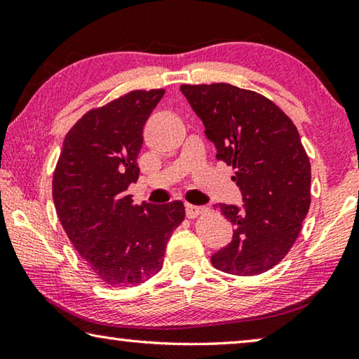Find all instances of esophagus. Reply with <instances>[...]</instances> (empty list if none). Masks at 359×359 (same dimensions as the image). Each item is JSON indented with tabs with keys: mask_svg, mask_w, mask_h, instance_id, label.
I'll return each mask as SVG.
<instances>
[{
	"mask_svg": "<svg viewBox=\"0 0 359 359\" xmlns=\"http://www.w3.org/2000/svg\"><path fill=\"white\" fill-rule=\"evenodd\" d=\"M185 212H187V217L188 218H196L199 215H203L205 209L204 208H199V205H193V204H187L185 205Z\"/></svg>",
	"mask_w": 359,
	"mask_h": 359,
	"instance_id": "obj_1",
	"label": "esophagus"
}]
</instances>
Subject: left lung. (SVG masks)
I'll use <instances>...</instances> for the list:
<instances>
[{"mask_svg":"<svg viewBox=\"0 0 359 359\" xmlns=\"http://www.w3.org/2000/svg\"><path fill=\"white\" fill-rule=\"evenodd\" d=\"M182 93L215 144L217 160L234 168L244 205L217 204L233 241L212 266L258 276L287 257L311 208V161L291 118L266 96L231 83L182 85Z\"/></svg>","mask_w":359,"mask_h":359,"instance_id":"left-lung-1","label":"left lung"}]
</instances>
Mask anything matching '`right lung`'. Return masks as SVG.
I'll return each instance as SVG.
<instances>
[{
	"instance_id": "1",
	"label": "right lung",
	"mask_w": 359,
	"mask_h": 359,
	"mask_svg": "<svg viewBox=\"0 0 359 359\" xmlns=\"http://www.w3.org/2000/svg\"><path fill=\"white\" fill-rule=\"evenodd\" d=\"M165 90H135L88 111L68 131L53 172V203L65 233L107 287L154 277L172 231L184 222L182 201L133 203L142 130Z\"/></svg>"
}]
</instances>
